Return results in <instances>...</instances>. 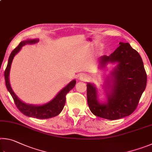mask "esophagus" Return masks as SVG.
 <instances>
[{"instance_id":"obj_1","label":"esophagus","mask_w":152,"mask_h":152,"mask_svg":"<svg viewBox=\"0 0 152 152\" xmlns=\"http://www.w3.org/2000/svg\"><path fill=\"white\" fill-rule=\"evenodd\" d=\"M79 79L82 81H86L87 80V79H88V76L85 74H82L81 75L79 76Z\"/></svg>"}]
</instances>
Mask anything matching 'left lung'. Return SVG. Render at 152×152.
<instances>
[{"label": "left lung", "mask_w": 152, "mask_h": 152, "mask_svg": "<svg viewBox=\"0 0 152 152\" xmlns=\"http://www.w3.org/2000/svg\"><path fill=\"white\" fill-rule=\"evenodd\" d=\"M119 46L109 56L101 58V66L107 62H118L112 72L113 87L107 103H100L96 88L87 84V101L94 115L109 120L129 116L137 108L147 84V74L140 55L128 43Z\"/></svg>", "instance_id": "obj_1"}]
</instances>
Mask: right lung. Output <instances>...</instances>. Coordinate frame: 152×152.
<instances>
[{"mask_svg":"<svg viewBox=\"0 0 152 152\" xmlns=\"http://www.w3.org/2000/svg\"><path fill=\"white\" fill-rule=\"evenodd\" d=\"M37 39L33 40H27L23 41L20 42L17 47L14 49L9 56L8 64L6 68V70L4 71V78H5V84L10 94L14 100L15 104L23 114L27 115L28 117L37 118V119H49L53 117H56L63 110L64 105L66 103V94L70 92V90L72 89L76 84V80H74L70 82L65 88H64L61 91L59 92L54 99L50 102H48L45 104L40 105V106H35V105L27 104L24 103L21 101H20L16 94L14 93L9 83V72L11 66L12 64V61L13 60V58L17 53L19 52L23 46L25 45L26 43H35L37 42Z\"/></svg>","mask_w":152,"mask_h":152,"instance_id":"1","label":"right lung"}]
</instances>
